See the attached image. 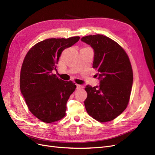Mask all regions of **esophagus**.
I'll list each match as a JSON object with an SVG mask.
<instances>
[{
    "label": "esophagus",
    "mask_w": 155,
    "mask_h": 155,
    "mask_svg": "<svg viewBox=\"0 0 155 155\" xmlns=\"http://www.w3.org/2000/svg\"><path fill=\"white\" fill-rule=\"evenodd\" d=\"M83 85H78V84H77V89H81V88H83Z\"/></svg>",
    "instance_id": "1"
}]
</instances>
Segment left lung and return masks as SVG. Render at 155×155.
I'll return each mask as SVG.
<instances>
[{
	"mask_svg": "<svg viewBox=\"0 0 155 155\" xmlns=\"http://www.w3.org/2000/svg\"><path fill=\"white\" fill-rule=\"evenodd\" d=\"M94 51L93 68L100 85H87V97L84 101L87 113L101 123L110 121L127 107L133 82L129 58L118 43L102 35L82 38Z\"/></svg>",
	"mask_w": 155,
	"mask_h": 155,
	"instance_id": "1",
	"label": "left lung"
}]
</instances>
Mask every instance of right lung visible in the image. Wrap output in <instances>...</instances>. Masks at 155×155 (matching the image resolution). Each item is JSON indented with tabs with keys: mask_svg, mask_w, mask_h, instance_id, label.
Returning <instances> with one entry per match:
<instances>
[{
	"mask_svg": "<svg viewBox=\"0 0 155 155\" xmlns=\"http://www.w3.org/2000/svg\"><path fill=\"white\" fill-rule=\"evenodd\" d=\"M79 36L50 38L32 46L24 59L20 74V89L30 112L47 123L66 115L67 102L77 86L53 74L62 51L71 47Z\"/></svg>",
	"mask_w": 155,
	"mask_h": 155,
	"instance_id": "1",
	"label": "right lung"
}]
</instances>
